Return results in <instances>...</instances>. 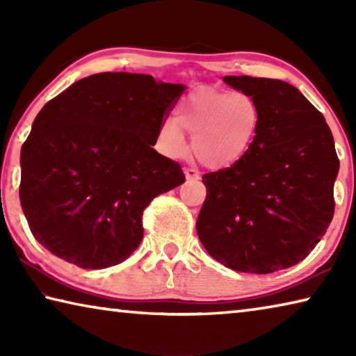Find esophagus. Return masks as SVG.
I'll list each match as a JSON object with an SVG mask.
<instances>
[{"mask_svg":"<svg viewBox=\"0 0 356 356\" xmlns=\"http://www.w3.org/2000/svg\"><path fill=\"white\" fill-rule=\"evenodd\" d=\"M185 177L188 180H200L201 174L196 170H193V168H185Z\"/></svg>","mask_w":356,"mask_h":356,"instance_id":"esophagus-1","label":"esophagus"}]
</instances>
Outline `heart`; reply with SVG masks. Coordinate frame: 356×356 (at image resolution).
Instances as JSON below:
<instances>
[{
  "instance_id": "heart-1",
  "label": "heart",
  "mask_w": 356,
  "mask_h": 356,
  "mask_svg": "<svg viewBox=\"0 0 356 356\" xmlns=\"http://www.w3.org/2000/svg\"><path fill=\"white\" fill-rule=\"evenodd\" d=\"M262 125V108L254 95L216 86H200L186 94L159 129V141L172 159L188 152L204 166L222 170L238 163L254 144Z\"/></svg>"
}]
</instances>
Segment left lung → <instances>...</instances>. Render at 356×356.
Returning a JSON list of instances; mask_svg holds the SVG:
<instances>
[{
	"instance_id": "1",
	"label": "left lung",
	"mask_w": 356,
	"mask_h": 356,
	"mask_svg": "<svg viewBox=\"0 0 356 356\" xmlns=\"http://www.w3.org/2000/svg\"><path fill=\"white\" fill-rule=\"evenodd\" d=\"M262 108L257 138L238 163L202 176L196 231L215 261L243 273H273L309 254L334 215L339 171L323 114L286 81L225 76Z\"/></svg>"
}]
</instances>
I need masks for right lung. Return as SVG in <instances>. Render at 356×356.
<instances>
[{
	"mask_svg": "<svg viewBox=\"0 0 356 356\" xmlns=\"http://www.w3.org/2000/svg\"><path fill=\"white\" fill-rule=\"evenodd\" d=\"M184 89L104 72L45 104L20 155V204L44 248L99 270L140 246L144 209L185 182L177 161L152 149Z\"/></svg>",
	"mask_w": 356,
	"mask_h": 356,
	"instance_id": "1",
	"label": "right lung"
}]
</instances>
